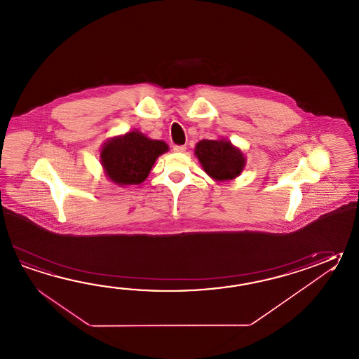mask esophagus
<instances>
[{
  "label": "esophagus",
  "mask_w": 359,
  "mask_h": 359,
  "mask_svg": "<svg viewBox=\"0 0 359 359\" xmlns=\"http://www.w3.org/2000/svg\"><path fill=\"white\" fill-rule=\"evenodd\" d=\"M185 149H187V147L185 146H174V151L177 152V154H182V152H185Z\"/></svg>",
  "instance_id": "obj_1"
}]
</instances>
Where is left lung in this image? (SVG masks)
<instances>
[{
	"label": "left lung",
	"instance_id": "1",
	"mask_svg": "<svg viewBox=\"0 0 359 359\" xmlns=\"http://www.w3.org/2000/svg\"><path fill=\"white\" fill-rule=\"evenodd\" d=\"M194 152L207 175L217 182L233 180L242 174L245 166L242 151L229 140H201Z\"/></svg>",
	"mask_w": 359,
	"mask_h": 359
}]
</instances>
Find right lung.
Here are the masks:
<instances>
[{
    "label": "right lung",
    "mask_w": 359,
    "mask_h": 359,
    "mask_svg": "<svg viewBox=\"0 0 359 359\" xmlns=\"http://www.w3.org/2000/svg\"><path fill=\"white\" fill-rule=\"evenodd\" d=\"M168 151L163 140H149L133 130L103 144L101 163L111 182L121 187L137 185L146 180L156 160Z\"/></svg>",
    "instance_id": "obj_1"
}]
</instances>
